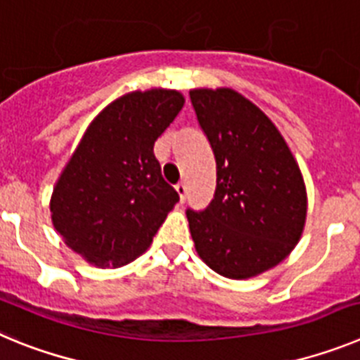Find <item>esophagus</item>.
I'll return each instance as SVG.
<instances>
[{
  "label": "esophagus",
  "instance_id": "obj_1",
  "mask_svg": "<svg viewBox=\"0 0 360 360\" xmlns=\"http://www.w3.org/2000/svg\"><path fill=\"white\" fill-rule=\"evenodd\" d=\"M174 189H176V193H178V196H180V202H186V198H187V186L184 182H180V184H176V187H174Z\"/></svg>",
  "mask_w": 360,
  "mask_h": 360
}]
</instances>
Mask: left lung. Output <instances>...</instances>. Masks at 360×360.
Segmentation results:
<instances>
[{"label":"left lung","instance_id":"1","mask_svg":"<svg viewBox=\"0 0 360 360\" xmlns=\"http://www.w3.org/2000/svg\"><path fill=\"white\" fill-rule=\"evenodd\" d=\"M216 158L207 207L187 209L196 252L219 276L247 279L283 262L307 219V189L272 120L231 88L189 91Z\"/></svg>","mask_w":360,"mask_h":360}]
</instances>
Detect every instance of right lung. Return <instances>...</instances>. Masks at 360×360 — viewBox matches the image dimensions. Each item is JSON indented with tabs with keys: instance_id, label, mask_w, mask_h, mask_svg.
Returning a JSON list of instances; mask_svg holds the SVG:
<instances>
[{
	"instance_id": "right-lung-1",
	"label": "right lung",
	"mask_w": 360,
	"mask_h": 360,
	"mask_svg": "<svg viewBox=\"0 0 360 360\" xmlns=\"http://www.w3.org/2000/svg\"><path fill=\"white\" fill-rule=\"evenodd\" d=\"M184 103L180 91L162 88L122 95L91 120L63 169L52 224L91 265L136 259L180 198L162 178L153 146Z\"/></svg>"
}]
</instances>
